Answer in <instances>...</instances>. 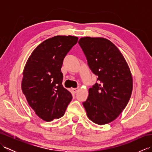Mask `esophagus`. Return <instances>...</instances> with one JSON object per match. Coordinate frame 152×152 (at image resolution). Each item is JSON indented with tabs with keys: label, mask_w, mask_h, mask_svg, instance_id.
I'll return each mask as SVG.
<instances>
[{
	"label": "esophagus",
	"mask_w": 152,
	"mask_h": 152,
	"mask_svg": "<svg viewBox=\"0 0 152 152\" xmlns=\"http://www.w3.org/2000/svg\"><path fill=\"white\" fill-rule=\"evenodd\" d=\"M78 89H79L78 88H72V90L73 93H76L78 92Z\"/></svg>",
	"instance_id": "obj_1"
}]
</instances>
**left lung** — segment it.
Listing matches in <instances>:
<instances>
[{
	"label": "left lung",
	"mask_w": 152,
	"mask_h": 152,
	"mask_svg": "<svg viewBox=\"0 0 152 152\" xmlns=\"http://www.w3.org/2000/svg\"><path fill=\"white\" fill-rule=\"evenodd\" d=\"M79 45L98 83L83 102L89 119L99 125L110 123L126 107L133 91V78L118 48L104 38L83 37Z\"/></svg>",
	"instance_id": "obj_1"
}]
</instances>
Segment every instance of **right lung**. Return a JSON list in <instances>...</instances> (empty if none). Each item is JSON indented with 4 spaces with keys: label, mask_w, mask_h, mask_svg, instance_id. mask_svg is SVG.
I'll list each match as a JSON object with an SVG mask.
<instances>
[{
    "label": "right lung",
    "mask_w": 152,
    "mask_h": 152,
    "mask_svg": "<svg viewBox=\"0 0 152 152\" xmlns=\"http://www.w3.org/2000/svg\"><path fill=\"white\" fill-rule=\"evenodd\" d=\"M73 36H56L35 48L25 64L22 91L38 117L46 121L64 114L72 99L62 85L61 67L64 57L77 42Z\"/></svg>",
    "instance_id": "1"
}]
</instances>
